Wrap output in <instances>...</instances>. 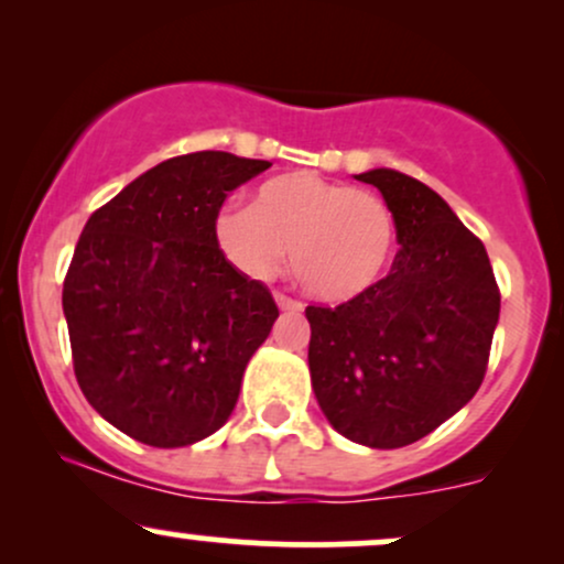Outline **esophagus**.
I'll return each instance as SVG.
<instances>
[{"mask_svg":"<svg viewBox=\"0 0 564 564\" xmlns=\"http://www.w3.org/2000/svg\"><path fill=\"white\" fill-rule=\"evenodd\" d=\"M275 304L281 310H289V313H300L302 310V302L291 300V296H286V294H275Z\"/></svg>","mask_w":564,"mask_h":564,"instance_id":"34e87169","label":"esophagus"}]
</instances>
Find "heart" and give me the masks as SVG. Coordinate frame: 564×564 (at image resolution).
Wrapping results in <instances>:
<instances>
[{
    "label": "heart",
    "mask_w": 564,
    "mask_h": 564,
    "mask_svg": "<svg viewBox=\"0 0 564 564\" xmlns=\"http://www.w3.org/2000/svg\"><path fill=\"white\" fill-rule=\"evenodd\" d=\"M212 232L225 260L254 281L281 273L291 249L294 281L326 304L371 291L398 249V223L384 198L313 172L264 180L251 206L217 209Z\"/></svg>",
    "instance_id": "1"
}]
</instances>
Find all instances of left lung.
<instances>
[{
    "mask_svg": "<svg viewBox=\"0 0 564 564\" xmlns=\"http://www.w3.org/2000/svg\"><path fill=\"white\" fill-rule=\"evenodd\" d=\"M398 223L390 275L339 307H307L310 379L328 424L368 448L416 443L480 390L501 310L482 241L432 187L355 174Z\"/></svg>",
    "mask_w": 564,
    "mask_h": 564,
    "instance_id": "left-lung-1",
    "label": "left lung"
}]
</instances>
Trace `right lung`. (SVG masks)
<instances>
[{
  "mask_svg": "<svg viewBox=\"0 0 564 564\" xmlns=\"http://www.w3.org/2000/svg\"><path fill=\"white\" fill-rule=\"evenodd\" d=\"M268 166L225 151L161 161L84 225L63 281L76 381L138 443L215 435L273 328V294L238 273L212 232L228 191Z\"/></svg>",
  "mask_w": 564,
  "mask_h": 564,
  "instance_id": "right-lung-1",
  "label": "right lung"
}]
</instances>
